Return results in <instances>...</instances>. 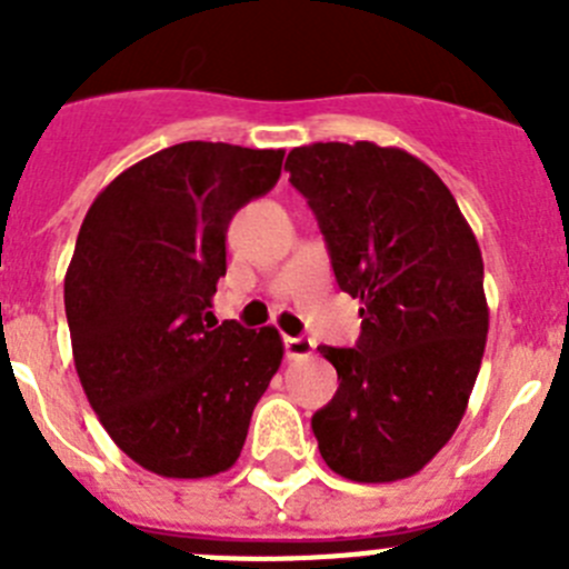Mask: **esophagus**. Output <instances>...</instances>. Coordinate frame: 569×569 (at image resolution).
Returning a JSON list of instances; mask_svg holds the SVG:
<instances>
[{"label":"esophagus","instance_id":"1","mask_svg":"<svg viewBox=\"0 0 569 569\" xmlns=\"http://www.w3.org/2000/svg\"><path fill=\"white\" fill-rule=\"evenodd\" d=\"M284 356L288 359H308L313 356V341L305 336H284Z\"/></svg>","mask_w":569,"mask_h":569}]
</instances>
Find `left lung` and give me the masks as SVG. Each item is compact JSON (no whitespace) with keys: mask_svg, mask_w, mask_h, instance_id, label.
<instances>
[{"mask_svg":"<svg viewBox=\"0 0 569 569\" xmlns=\"http://www.w3.org/2000/svg\"><path fill=\"white\" fill-rule=\"evenodd\" d=\"M336 281L361 301L356 347L321 345L339 390L313 413L321 459L350 481L419 472L456 433L485 356V261L453 193L373 142L290 150Z\"/></svg>","mask_w":569,"mask_h":569,"instance_id":"obj_1","label":"left lung"}]
</instances>
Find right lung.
Returning a JSON list of instances; mask_svg holds the SVG:
<instances>
[{
  "label": "right lung",
  "mask_w": 569,
  "mask_h": 569,
  "mask_svg": "<svg viewBox=\"0 0 569 569\" xmlns=\"http://www.w3.org/2000/svg\"><path fill=\"white\" fill-rule=\"evenodd\" d=\"M281 159L173 144L116 176L84 216L64 276L77 373L116 447L156 476L233 467L281 365L276 328L208 325L230 219L279 182Z\"/></svg>",
  "instance_id": "obj_1"
}]
</instances>
